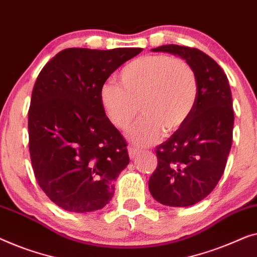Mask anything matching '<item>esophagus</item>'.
<instances>
[{"label":"esophagus","instance_id":"34e87169","mask_svg":"<svg viewBox=\"0 0 257 257\" xmlns=\"http://www.w3.org/2000/svg\"><path fill=\"white\" fill-rule=\"evenodd\" d=\"M128 153H129V157L132 158V160H134L137 156V154L140 153V149L137 147H134V146H130L128 148Z\"/></svg>","mask_w":257,"mask_h":257}]
</instances>
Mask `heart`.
I'll use <instances>...</instances> for the list:
<instances>
[{
	"mask_svg": "<svg viewBox=\"0 0 257 257\" xmlns=\"http://www.w3.org/2000/svg\"><path fill=\"white\" fill-rule=\"evenodd\" d=\"M117 80L118 85L108 81L101 86V107L110 123L120 130H128L139 110L142 111V118L130 133L136 143L150 144L163 132L175 133L186 123L196 107V72L180 58H136L121 68Z\"/></svg>",
	"mask_w": 257,
	"mask_h": 257,
	"instance_id": "b5f03b06",
	"label": "heart"
}]
</instances>
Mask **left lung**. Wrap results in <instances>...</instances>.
<instances>
[{
    "instance_id": "1",
    "label": "left lung",
    "mask_w": 257,
    "mask_h": 257,
    "mask_svg": "<svg viewBox=\"0 0 257 257\" xmlns=\"http://www.w3.org/2000/svg\"><path fill=\"white\" fill-rule=\"evenodd\" d=\"M153 51L179 56L197 75L192 115L156 148L158 163L149 179V191L158 202L186 207L207 197L225 171L233 140L232 93L222 68L200 50L169 44Z\"/></svg>"
}]
</instances>
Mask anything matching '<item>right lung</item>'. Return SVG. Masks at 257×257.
I'll list each match as a JSON object with an SVG mask.
<instances>
[{
  "label": "right lung",
  "instance_id": "right-lung-1",
  "mask_svg": "<svg viewBox=\"0 0 257 257\" xmlns=\"http://www.w3.org/2000/svg\"><path fill=\"white\" fill-rule=\"evenodd\" d=\"M141 48H71L43 67L29 108V151L38 185L65 211L106 206L129 163L127 142L101 107L109 75Z\"/></svg>",
  "mask_w": 257,
  "mask_h": 257
}]
</instances>
